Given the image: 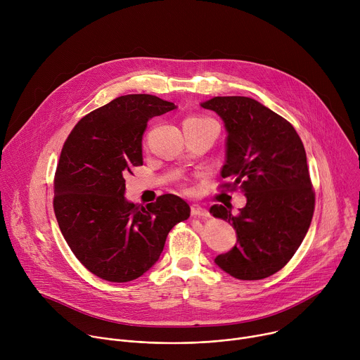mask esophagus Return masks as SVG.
<instances>
[{
    "mask_svg": "<svg viewBox=\"0 0 360 360\" xmlns=\"http://www.w3.org/2000/svg\"><path fill=\"white\" fill-rule=\"evenodd\" d=\"M191 215L192 217H198V218H208L210 217V212L205 210V208H202L200 205H196V203H193L192 207H191Z\"/></svg>",
    "mask_w": 360,
    "mask_h": 360,
    "instance_id": "esophagus-1",
    "label": "esophagus"
}]
</instances>
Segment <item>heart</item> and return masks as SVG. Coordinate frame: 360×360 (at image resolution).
<instances>
[{
  "label": "heart",
  "instance_id": "1",
  "mask_svg": "<svg viewBox=\"0 0 360 360\" xmlns=\"http://www.w3.org/2000/svg\"><path fill=\"white\" fill-rule=\"evenodd\" d=\"M188 120H191V121H192V120H195V121H198V120H205V118H196V117H193V118H188ZM188 120H186V121H188Z\"/></svg>",
  "mask_w": 360,
  "mask_h": 360
}]
</instances>
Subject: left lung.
<instances>
[{
	"instance_id": "8db88e82",
	"label": "left lung",
	"mask_w": 360,
	"mask_h": 360,
	"mask_svg": "<svg viewBox=\"0 0 360 360\" xmlns=\"http://www.w3.org/2000/svg\"><path fill=\"white\" fill-rule=\"evenodd\" d=\"M215 111L228 131L222 188L242 189L238 215L214 205L211 214L232 224L238 243L215 264L240 281L281 271L300 246L315 211L306 152L295 128L248 96H215L200 104Z\"/></svg>"
}]
</instances>
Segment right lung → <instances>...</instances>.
<instances>
[{
    "label": "right lung",
    "instance_id": "1",
    "mask_svg": "<svg viewBox=\"0 0 360 360\" xmlns=\"http://www.w3.org/2000/svg\"><path fill=\"white\" fill-rule=\"evenodd\" d=\"M155 95L131 94L78 121L54 178V212L77 259L95 276L129 282L160 259L169 231L191 215L165 193L146 207L128 202L125 176L142 165V135L150 118L175 110Z\"/></svg>",
    "mask_w": 360,
    "mask_h": 360
}]
</instances>
